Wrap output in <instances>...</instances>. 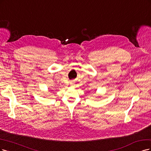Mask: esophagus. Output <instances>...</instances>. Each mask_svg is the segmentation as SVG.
I'll use <instances>...</instances> for the list:
<instances>
[{"label":"esophagus","instance_id":"1","mask_svg":"<svg viewBox=\"0 0 151 151\" xmlns=\"http://www.w3.org/2000/svg\"><path fill=\"white\" fill-rule=\"evenodd\" d=\"M70 85H73V83H70Z\"/></svg>","mask_w":151,"mask_h":151}]
</instances>
